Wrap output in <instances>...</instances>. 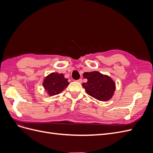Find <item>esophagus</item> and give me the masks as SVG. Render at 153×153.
<instances>
[{
    "instance_id": "obj_1",
    "label": "esophagus",
    "mask_w": 153,
    "mask_h": 153,
    "mask_svg": "<svg viewBox=\"0 0 153 153\" xmlns=\"http://www.w3.org/2000/svg\"><path fill=\"white\" fill-rule=\"evenodd\" d=\"M76 82H78V83H82V78H80L79 80H77Z\"/></svg>"
}]
</instances>
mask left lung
<instances>
[{"label":"left lung","mask_w":153,"mask_h":153,"mask_svg":"<svg viewBox=\"0 0 153 153\" xmlns=\"http://www.w3.org/2000/svg\"><path fill=\"white\" fill-rule=\"evenodd\" d=\"M87 82L82 84L87 93L99 101H106L112 98L115 91V83L110 76L98 71L83 74Z\"/></svg>","instance_id":"obj_1"}]
</instances>
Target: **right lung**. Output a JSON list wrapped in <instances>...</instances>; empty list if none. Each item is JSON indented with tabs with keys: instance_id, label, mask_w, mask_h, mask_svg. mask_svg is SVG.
Listing matches in <instances>:
<instances>
[{
	"instance_id": "obj_1",
	"label": "right lung",
	"mask_w": 153,
	"mask_h": 153,
	"mask_svg": "<svg viewBox=\"0 0 153 153\" xmlns=\"http://www.w3.org/2000/svg\"><path fill=\"white\" fill-rule=\"evenodd\" d=\"M69 83L62 73H52L45 78L43 86L47 94L52 96L61 93L68 87Z\"/></svg>"
}]
</instances>
